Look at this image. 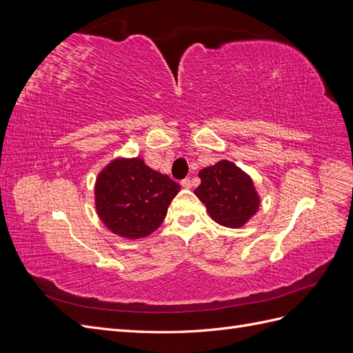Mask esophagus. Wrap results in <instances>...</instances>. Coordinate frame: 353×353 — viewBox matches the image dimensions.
Instances as JSON below:
<instances>
[{
    "label": "esophagus",
    "instance_id": "34e87169",
    "mask_svg": "<svg viewBox=\"0 0 353 353\" xmlns=\"http://www.w3.org/2000/svg\"><path fill=\"white\" fill-rule=\"evenodd\" d=\"M181 185H183L184 188H191V185H193V184H191V179L190 178H185V179L181 181Z\"/></svg>",
    "mask_w": 353,
    "mask_h": 353
}]
</instances>
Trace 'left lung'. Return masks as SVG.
I'll return each instance as SVG.
<instances>
[{
	"instance_id": "8db88e82",
	"label": "left lung",
	"mask_w": 353,
	"mask_h": 353,
	"mask_svg": "<svg viewBox=\"0 0 353 353\" xmlns=\"http://www.w3.org/2000/svg\"><path fill=\"white\" fill-rule=\"evenodd\" d=\"M199 176L201 184L194 193L221 225L239 228L258 210L259 197L250 176L228 160L201 169Z\"/></svg>"
}]
</instances>
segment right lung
Listing matches in <instances>:
<instances>
[{"mask_svg":"<svg viewBox=\"0 0 353 353\" xmlns=\"http://www.w3.org/2000/svg\"><path fill=\"white\" fill-rule=\"evenodd\" d=\"M179 184L156 172L141 159H117L103 169L95 184V206L110 231L141 239L163 222Z\"/></svg>","mask_w":353,"mask_h":353,"instance_id":"right-lung-1","label":"right lung"}]
</instances>
